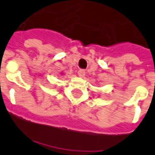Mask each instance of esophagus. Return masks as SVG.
I'll return each mask as SVG.
<instances>
[{
  "instance_id": "esophagus-1",
  "label": "esophagus",
  "mask_w": 155,
  "mask_h": 155,
  "mask_svg": "<svg viewBox=\"0 0 155 155\" xmlns=\"http://www.w3.org/2000/svg\"><path fill=\"white\" fill-rule=\"evenodd\" d=\"M78 77H80V78H84L85 76V71L84 70H79L78 71Z\"/></svg>"
}]
</instances>
